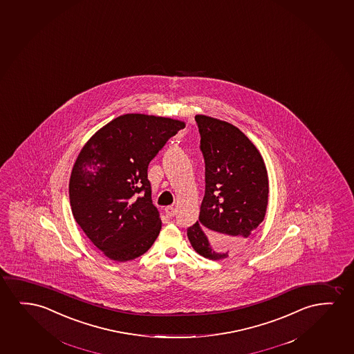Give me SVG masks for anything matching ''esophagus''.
I'll list each match as a JSON object with an SVG mask.
<instances>
[{"mask_svg":"<svg viewBox=\"0 0 354 354\" xmlns=\"http://www.w3.org/2000/svg\"><path fill=\"white\" fill-rule=\"evenodd\" d=\"M165 214H167V216H169V218H173L175 214H176V209L174 207H167L165 209Z\"/></svg>","mask_w":354,"mask_h":354,"instance_id":"esophagus-1","label":"esophagus"}]
</instances>
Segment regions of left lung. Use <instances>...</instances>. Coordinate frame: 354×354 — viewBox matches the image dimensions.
Listing matches in <instances>:
<instances>
[{"label": "left lung", "mask_w": 354, "mask_h": 354, "mask_svg": "<svg viewBox=\"0 0 354 354\" xmlns=\"http://www.w3.org/2000/svg\"><path fill=\"white\" fill-rule=\"evenodd\" d=\"M205 162V194L199 220L187 230L196 252L223 260L239 252L263 221L268 175L260 151L237 127L197 115Z\"/></svg>", "instance_id": "left-lung-1"}]
</instances>
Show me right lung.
Instances as JSON below:
<instances>
[{"instance_id":"1","label":"right lung","mask_w":354,"mask_h":354,"mask_svg":"<svg viewBox=\"0 0 354 354\" xmlns=\"http://www.w3.org/2000/svg\"><path fill=\"white\" fill-rule=\"evenodd\" d=\"M185 126L169 117L126 113L80 151L68 181L73 218L112 261L141 257L158 237L162 221L151 201L147 167Z\"/></svg>"}]
</instances>
